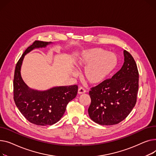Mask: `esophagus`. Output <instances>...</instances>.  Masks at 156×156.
<instances>
[{"instance_id":"34e87169","label":"esophagus","mask_w":156,"mask_h":156,"mask_svg":"<svg viewBox=\"0 0 156 156\" xmlns=\"http://www.w3.org/2000/svg\"><path fill=\"white\" fill-rule=\"evenodd\" d=\"M86 92V90L84 88L82 87H79V89H78V93H79V94H84V93H85Z\"/></svg>"}]
</instances>
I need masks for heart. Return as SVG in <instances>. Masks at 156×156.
Listing matches in <instances>:
<instances>
[{"label":"heart","mask_w":156,"mask_h":156,"mask_svg":"<svg viewBox=\"0 0 156 156\" xmlns=\"http://www.w3.org/2000/svg\"><path fill=\"white\" fill-rule=\"evenodd\" d=\"M118 62V57L114 53L108 52L101 48H93L82 51L76 65L79 68H86L85 79L90 84H97L108 78L116 69Z\"/></svg>","instance_id":"heart-1"}]
</instances>
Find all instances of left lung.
Segmentation results:
<instances>
[{"label": "left lung", "mask_w": 156, "mask_h": 156, "mask_svg": "<svg viewBox=\"0 0 156 156\" xmlns=\"http://www.w3.org/2000/svg\"><path fill=\"white\" fill-rule=\"evenodd\" d=\"M125 62L111 78L90 88L88 109L91 120L102 125L118 124L132 112L136 102L139 71L132 55L123 51Z\"/></svg>", "instance_id": "1"}]
</instances>
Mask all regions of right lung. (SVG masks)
Instances as JSON below:
<instances>
[{"label":"right lung","mask_w":156,"mask_h":156,"mask_svg":"<svg viewBox=\"0 0 156 156\" xmlns=\"http://www.w3.org/2000/svg\"><path fill=\"white\" fill-rule=\"evenodd\" d=\"M51 42L36 40L27 48L16 63L13 81L14 100L17 108L30 122L40 126L58 122L68 103L76 98L78 86L55 87L39 91L30 89L21 76V67L25 55L36 48L45 47Z\"/></svg>","instance_id":"obj_1"}]
</instances>
